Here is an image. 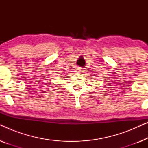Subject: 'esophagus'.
Here are the masks:
<instances>
[{
  "label": "esophagus",
  "instance_id": "obj_1",
  "mask_svg": "<svg viewBox=\"0 0 148 148\" xmlns=\"http://www.w3.org/2000/svg\"><path fill=\"white\" fill-rule=\"evenodd\" d=\"M75 72L76 73H82L84 72V70L82 68H77L75 70Z\"/></svg>",
  "mask_w": 148,
  "mask_h": 148
}]
</instances>
